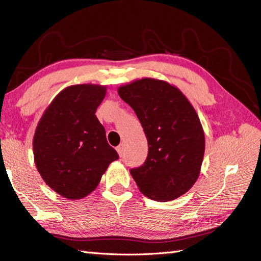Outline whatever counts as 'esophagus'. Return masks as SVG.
I'll return each instance as SVG.
<instances>
[{"label": "esophagus", "mask_w": 261, "mask_h": 261, "mask_svg": "<svg viewBox=\"0 0 261 261\" xmlns=\"http://www.w3.org/2000/svg\"><path fill=\"white\" fill-rule=\"evenodd\" d=\"M123 144H121V145H118V146L116 147V151H117V153H118V155L120 156H122L123 155Z\"/></svg>", "instance_id": "34e87169"}]
</instances>
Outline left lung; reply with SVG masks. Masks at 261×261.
I'll return each instance as SVG.
<instances>
[{"instance_id":"obj_1","label":"left lung","mask_w":261,"mask_h":261,"mask_svg":"<svg viewBox=\"0 0 261 261\" xmlns=\"http://www.w3.org/2000/svg\"><path fill=\"white\" fill-rule=\"evenodd\" d=\"M135 110L148 143V154L130 173L141 193L174 200L188 192L200 173L205 136L192 105L177 87L144 78L118 88Z\"/></svg>"}]
</instances>
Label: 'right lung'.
Returning a JSON list of instances; mask_svg holds the SVG:
<instances>
[{"mask_svg":"<svg viewBox=\"0 0 261 261\" xmlns=\"http://www.w3.org/2000/svg\"><path fill=\"white\" fill-rule=\"evenodd\" d=\"M106 87L73 85L53 100L35 130V166L48 187L68 199H81L98 187L118 154L95 116Z\"/></svg>","mask_w":261,"mask_h":261,"instance_id":"obj_1","label":"right lung"}]
</instances>
